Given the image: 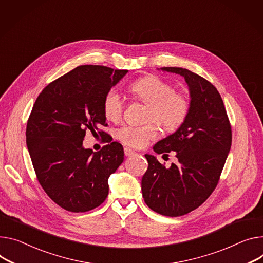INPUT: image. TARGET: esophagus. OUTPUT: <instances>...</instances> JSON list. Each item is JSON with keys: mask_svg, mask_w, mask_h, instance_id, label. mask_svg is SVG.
I'll return each instance as SVG.
<instances>
[{"mask_svg": "<svg viewBox=\"0 0 263 263\" xmlns=\"http://www.w3.org/2000/svg\"><path fill=\"white\" fill-rule=\"evenodd\" d=\"M135 154V151L134 149H132L130 147H124V155L126 156V157H129V156H132V155H134Z\"/></svg>", "mask_w": 263, "mask_h": 263, "instance_id": "esophagus-1", "label": "esophagus"}]
</instances>
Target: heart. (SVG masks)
<instances>
[{
  "mask_svg": "<svg viewBox=\"0 0 263 263\" xmlns=\"http://www.w3.org/2000/svg\"><path fill=\"white\" fill-rule=\"evenodd\" d=\"M134 99L147 105L145 120L151 121L141 126L123 124L116 129V137L121 142L142 147L151 139L157 137L159 128L156 122L166 132H175L182 125L190 112L186 95L177 92L174 86L157 76L140 78L128 86ZM124 101L115 89H109L103 99V112L107 120L118 121L123 114Z\"/></svg>",
  "mask_w": 263,
  "mask_h": 263,
  "instance_id": "1",
  "label": "heart"
}]
</instances>
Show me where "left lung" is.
Returning a JSON list of instances; mask_svg holds the SVG:
<instances>
[{"label":"left lung","instance_id":"obj_1","mask_svg":"<svg viewBox=\"0 0 263 263\" xmlns=\"http://www.w3.org/2000/svg\"><path fill=\"white\" fill-rule=\"evenodd\" d=\"M182 76L190 89V112L174 134L154 146L157 154L176 152L178 163L170 168L145 155L148 168L141 187L147 206L168 217L183 216L216 189L232 145V127L217 88L204 78L181 67H162Z\"/></svg>","mask_w":263,"mask_h":263}]
</instances>
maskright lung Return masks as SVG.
Here are the masks:
<instances>
[{
    "label": "right lung",
    "instance_id": "1",
    "mask_svg": "<svg viewBox=\"0 0 263 263\" xmlns=\"http://www.w3.org/2000/svg\"><path fill=\"white\" fill-rule=\"evenodd\" d=\"M128 70L81 65L49 83L39 95L27 121L26 144L39 180L62 209L84 213L102 204L108 178L124 160L119 142L93 153L83 147L86 130L106 125L105 93Z\"/></svg>",
    "mask_w": 263,
    "mask_h": 263
}]
</instances>
